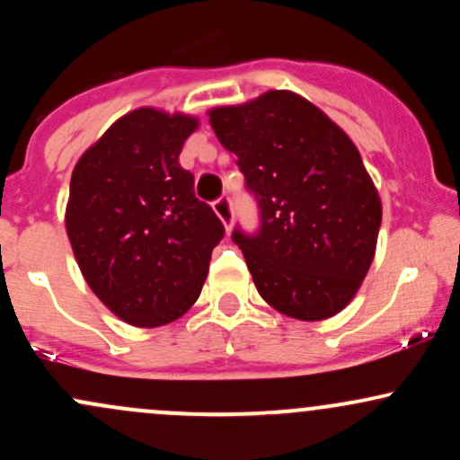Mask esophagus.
<instances>
[{"label": "esophagus", "instance_id": "obj_1", "mask_svg": "<svg viewBox=\"0 0 460 460\" xmlns=\"http://www.w3.org/2000/svg\"><path fill=\"white\" fill-rule=\"evenodd\" d=\"M214 212L223 220L226 231L231 229V223H234V208H231V199L229 197H220L214 200Z\"/></svg>", "mask_w": 460, "mask_h": 460}]
</instances>
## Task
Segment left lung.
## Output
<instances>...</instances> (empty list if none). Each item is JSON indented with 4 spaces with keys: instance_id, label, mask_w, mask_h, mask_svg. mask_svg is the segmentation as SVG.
I'll return each mask as SVG.
<instances>
[{
    "instance_id": "8db88e82",
    "label": "left lung",
    "mask_w": 460,
    "mask_h": 460,
    "mask_svg": "<svg viewBox=\"0 0 460 460\" xmlns=\"http://www.w3.org/2000/svg\"><path fill=\"white\" fill-rule=\"evenodd\" d=\"M237 155L260 226H235L257 292L296 320L340 314L369 270L381 199L352 140L322 110L288 91L209 112Z\"/></svg>"
}]
</instances>
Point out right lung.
<instances>
[{
  "mask_svg": "<svg viewBox=\"0 0 460 460\" xmlns=\"http://www.w3.org/2000/svg\"><path fill=\"white\" fill-rule=\"evenodd\" d=\"M197 119L140 108L79 157L66 234L86 283L120 320L168 324L197 303L225 226L179 153Z\"/></svg>",
  "mask_w": 460,
  "mask_h": 460,
  "instance_id": "obj_1",
  "label": "right lung"
}]
</instances>
